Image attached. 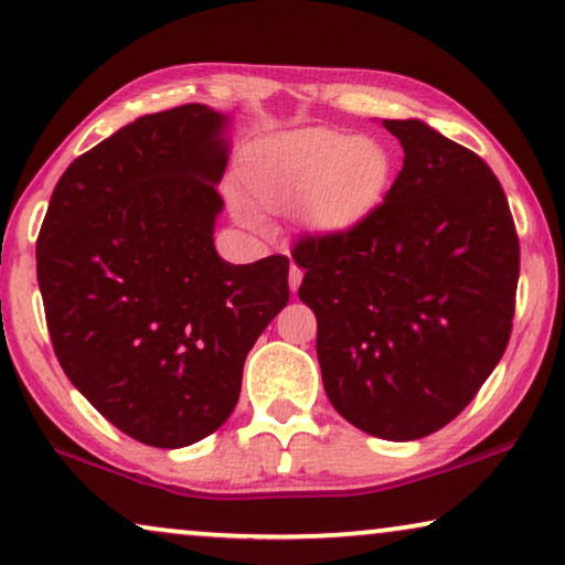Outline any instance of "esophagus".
Returning a JSON list of instances; mask_svg holds the SVG:
<instances>
[{"mask_svg":"<svg viewBox=\"0 0 565 565\" xmlns=\"http://www.w3.org/2000/svg\"><path fill=\"white\" fill-rule=\"evenodd\" d=\"M300 280H303V269H300L298 265H290V273H288V282H290V290L296 292Z\"/></svg>","mask_w":565,"mask_h":565,"instance_id":"esophagus-1","label":"esophagus"}]
</instances>
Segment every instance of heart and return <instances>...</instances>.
<instances>
[{
  "instance_id": "obj_1",
  "label": "heart",
  "mask_w": 565,
  "mask_h": 565,
  "mask_svg": "<svg viewBox=\"0 0 565 565\" xmlns=\"http://www.w3.org/2000/svg\"><path fill=\"white\" fill-rule=\"evenodd\" d=\"M393 161L373 138L306 128L254 143L242 180L257 203L298 205L319 231H347L375 213L391 184Z\"/></svg>"
}]
</instances>
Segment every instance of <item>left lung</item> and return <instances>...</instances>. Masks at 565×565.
Returning <instances> with one entry per match:
<instances>
[{
    "label": "left lung",
    "instance_id": "left-lung-1",
    "mask_svg": "<svg viewBox=\"0 0 565 565\" xmlns=\"http://www.w3.org/2000/svg\"><path fill=\"white\" fill-rule=\"evenodd\" d=\"M404 167L347 231L306 234L292 262L319 323L323 388L367 435L408 443L450 424L509 344L520 238L491 167L422 120H383Z\"/></svg>",
    "mask_w": 565,
    "mask_h": 565
}]
</instances>
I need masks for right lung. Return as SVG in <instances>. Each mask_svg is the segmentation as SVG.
Returning <instances> with one entry per match:
<instances>
[{
  "label": "right lung",
  "instance_id": "add662e5",
  "mask_svg": "<svg viewBox=\"0 0 565 565\" xmlns=\"http://www.w3.org/2000/svg\"><path fill=\"white\" fill-rule=\"evenodd\" d=\"M226 115H143L82 153L53 190L35 244L53 352L128 437L188 447L234 412L257 337L288 306L290 259L223 262L215 190Z\"/></svg>",
  "mask_w": 565,
  "mask_h": 565
}]
</instances>
